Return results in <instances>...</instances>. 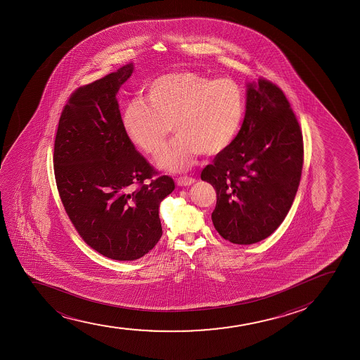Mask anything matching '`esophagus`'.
Segmentation results:
<instances>
[{
    "label": "esophagus",
    "mask_w": 360,
    "mask_h": 360,
    "mask_svg": "<svg viewBox=\"0 0 360 360\" xmlns=\"http://www.w3.org/2000/svg\"><path fill=\"white\" fill-rule=\"evenodd\" d=\"M195 182V179L188 178V176H182V178L176 179V184H178V186L185 187V186H191V185H193Z\"/></svg>",
    "instance_id": "1"
}]
</instances>
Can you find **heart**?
Wrapping results in <instances>:
<instances>
[{
    "label": "heart",
    "mask_w": 360,
    "mask_h": 360,
    "mask_svg": "<svg viewBox=\"0 0 360 360\" xmlns=\"http://www.w3.org/2000/svg\"><path fill=\"white\" fill-rule=\"evenodd\" d=\"M145 101L132 99L126 105L124 131L139 149L158 156L173 124L178 136L158 165L174 173L190 169L200 153H224L244 119V94L229 78L212 79L193 72L168 73L148 85Z\"/></svg>",
    "instance_id": "b5f03b06"
}]
</instances>
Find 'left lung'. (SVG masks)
I'll use <instances>...</instances> for the list:
<instances>
[{"label":"left lung","mask_w":360,"mask_h":360,"mask_svg":"<svg viewBox=\"0 0 360 360\" xmlns=\"http://www.w3.org/2000/svg\"><path fill=\"white\" fill-rule=\"evenodd\" d=\"M244 122L231 146L200 178L216 190L211 219L233 244H256L288 214L302 178V134L281 89L265 79L246 84Z\"/></svg>","instance_id":"left-lung-1"}]
</instances>
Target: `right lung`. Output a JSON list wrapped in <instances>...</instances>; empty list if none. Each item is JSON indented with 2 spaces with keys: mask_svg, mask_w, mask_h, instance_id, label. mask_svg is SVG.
<instances>
[{
  "mask_svg": "<svg viewBox=\"0 0 360 360\" xmlns=\"http://www.w3.org/2000/svg\"><path fill=\"white\" fill-rule=\"evenodd\" d=\"M133 70L127 63L79 87L55 138V179L67 215L89 246L115 261H136L155 248L160 204L175 188L167 175L143 182L156 172L124 131L116 94Z\"/></svg>",
  "mask_w": 360,
  "mask_h": 360,
  "instance_id": "right-lung-1",
  "label": "right lung"
}]
</instances>
